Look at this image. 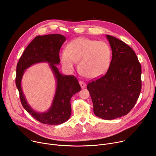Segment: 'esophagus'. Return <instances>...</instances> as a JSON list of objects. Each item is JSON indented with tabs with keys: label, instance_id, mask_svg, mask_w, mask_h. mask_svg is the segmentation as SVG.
<instances>
[{
	"label": "esophagus",
	"instance_id": "esophagus-1",
	"mask_svg": "<svg viewBox=\"0 0 156 156\" xmlns=\"http://www.w3.org/2000/svg\"><path fill=\"white\" fill-rule=\"evenodd\" d=\"M79 84H80L81 88H82V89H84L86 87V84L85 83V82H82V81H79Z\"/></svg>",
	"mask_w": 156,
	"mask_h": 156
}]
</instances>
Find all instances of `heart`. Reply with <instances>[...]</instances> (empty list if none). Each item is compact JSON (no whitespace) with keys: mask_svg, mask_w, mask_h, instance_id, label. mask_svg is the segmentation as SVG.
<instances>
[{"mask_svg":"<svg viewBox=\"0 0 156 156\" xmlns=\"http://www.w3.org/2000/svg\"><path fill=\"white\" fill-rule=\"evenodd\" d=\"M112 49L104 41L85 37L72 40L67 50L59 52L62 66L68 70H72L79 61L80 74L89 79H98L108 70L112 62Z\"/></svg>","mask_w":156,"mask_h":156,"instance_id":"obj_1","label":"heart"}]
</instances>
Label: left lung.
Masks as SVG:
<instances>
[{
  "label": "left lung",
  "mask_w": 156,
  "mask_h": 156,
  "mask_svg": "<svg viewBox=\"0 0 156 156\" xmlns=\"http://www.w3.org/2000/svg\"><path fill=\"white\" fill-rule=\"evenodd\" d=\"M112 50L111 65L106 74L87 86L96 116L113 120L129 113L142 88V69L134 51L123 41L106 35Z\"/></svg>",
  "instance_id": "left-lung-1"
}]
</instances>
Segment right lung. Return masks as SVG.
Listing matches in <instances>:
<instances>
[{"instance_id":"add662e5","label":"right lung","mask_w":156,"mask_h":156,"mask_svg":"<svg viewBox=\"0 0 156 156\" xmlns=\"http://www.w3.org/2000/svg\"><path fill=\"white\" fill-rule=\"evenodd\" d=\"M66 40L65 36L60 34L37 36L26 47L17 65L16 85L19 90L21 104L36 120L44 124L57 125L67 122L72 112L70 99L81 90L74 76L63 75L57 67L60 62L59 51ZM42 62L49 63L56 80V90L48 110L38 112L27 103L22 91L21 81L27 68Z\"/></svg>"}]
</instances>
